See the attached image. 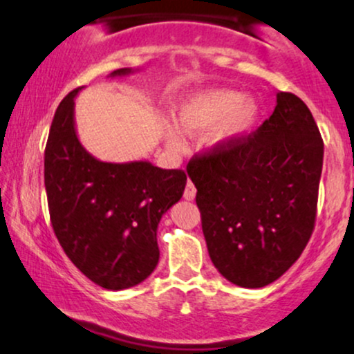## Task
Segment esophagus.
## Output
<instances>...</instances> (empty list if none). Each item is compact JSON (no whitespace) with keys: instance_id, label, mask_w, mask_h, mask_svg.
<instances>
[{"instance_id":"obj_1","label":"esophagus","mask_w":354,"mask_h":354,"mask_svg":"<svg viewBox=\"0 0 354 354\" xmlns=\"http://www.w3.org/2000/svg\"><path fill=\"white\" fill-rule=\"evenodd\" d=\"M183 198L188 199V201H193V199L196 198V186L191 180H188V183H186V188H185V193H183Z\"/></svg>"}]
</instances>
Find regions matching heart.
<instances>
[{"mask_svg":"<svg viewBox=\"0 0 354 354\" xmlns=\"http://www.w3.org/2000/svg\"><path fill=\"white\" fill-rule=\"evenodd\" d=\"M174 115L178 127L185 133H198L214 125L209 140L212 143H224L252 127L257 117V104L252 99H244L236 91L209 88L183 100ZM166 142L171 148L181 147V136L176 129H166Z\"/></svg>","mask_w":354,"mask_h":354,"instance_id":"1","label":"heart"}]
</instances>
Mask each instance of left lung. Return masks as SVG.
I'll use <instances>...</instances> for the list:
<instances>
[{
    "instance_id": "1",
    "label": "left lung",
    "mask_w": 354,
    "mask_h": 354,
    "mask_svg": "<svg viewBox=\"0 0 354 354\" xmlns=\"http://www.w3.org/2000/svg\"><path fill=\"white\" fill-rule=\"evenodd\" d=\"M323 140L295 93L279 92L274 113L188 163L209 257L229 282L261 288L300 257L315 229Z\"/></svg>"
}]
</instances>
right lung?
Wrapping results in <instances>:
<instances>
[{
    "mask_svg": "<svg viewBox=\"0 0 354 354\" xmlns=\"http://www.w3.org/2000/svg\"><path fill=\"white\" fill-rule=\"evenodd\" d=\"M129 72L118 69L112 75ZM80 88L59 104L46 143L50 224L64 252L87 279L107 290H123L155 270L156 229L181 199L186 173L148 161L104 163L88 155L74 127V97Z\"/></svg>",
    "mask_w": 354,
    "mask_h": 354,
    "instance_id": "obj_1",
    "label": "right lung"
}]
</instances>
